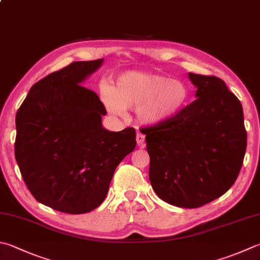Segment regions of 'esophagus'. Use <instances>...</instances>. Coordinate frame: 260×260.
Returning a JSON list of instances; mask_svg holds the SVG:
<instances>
[{"instance_id": "esophagus-1", "label": "esophagus", "mask_w": 260, "mask_h": 260, "mask_svg": "<svg viewBox=\"0 0 260 260\" xmlns=\"http://www.w3.org/2000/svg\"><path fill=\"white\" fill-rule=\"evenodd\" d=\"M144 143H145V135L141 134V132H138V134H137V145L139 147H144Z\"/></svg>"}]
</instances>
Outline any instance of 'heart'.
<instances>
[{
    "label": "heart",
    "mask_w": 260,
    "mask_h": 260,
    "mask_svg": "<svg viewBox=\"0 0 260 260\" xmlns=\"http://www.w3.org/2000/svg\"><path fill=\"white\" fill-rule=\"evenodd\" d=\"M101 101L113 115H123L125 109L137 110L146 124H160L172 120L183 110L189 91L178 79L139 71H128L117 77L114 88L102 86Z\"/></svg>",
    "instance_id": "1"
}]
</instances>
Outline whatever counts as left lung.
<instances>
[{
	"label": "left lung",
	"instance_id": "8db88e82",
	"mask_svg": "<svg viewBox=\"0 0 260 260\" xmlns=\"http://www.w3.org/2000/svg\"><path fill=\"white\" fill-rule=\"evenodd\" d=\"M197 100L172 120L146 126L149 181L158 197L182 208L202 207L236 182L247 148L238 97L215 76L189 73Z\"/></svg>",
	"mask_w": 260,
	"mask_h": 260
}]
</instances>
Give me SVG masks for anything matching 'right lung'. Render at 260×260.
Returning a JSON list of instances; mask_svg holds the SVG:
<instances>
[{
  "label": "right lung",
  "instance_id": "obj_1",
  "mask_svg": "<svg viewBox=\"0 0 260 260\" xmlns=\"http://www.w3.org/2000/svg\"><path fill=\"white\" fill-rule=\"evenodd\" d=\"M103 58L72 62L39 80L16 115L14 155L37 202L84 214L105 199L114 171L136 147V130L103 128L105 106L81 84Z\"/></svg>",
  "mask_w": 260,
  "mask_h": 260
}]
</instances>
